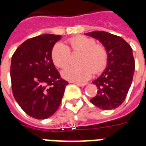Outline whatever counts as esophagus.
<instances>
[{"mask_svg":"<svg viewBox=\"0 0 146 146\" xmlns=\"http://www.w3.org/2000/svg\"><path fill=\"white\" fill-rule=\"evenodd\" d=\"M70 83H73L74 84H76V85L79 86V87H84V86H85L87 84L86 83H77V82H74V81H71Z\"/></svg>","mask_w":146,"mask_h":146,"instance_id":"obj_1","label":"esophagus"}]
</instances>
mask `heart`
<instances>
[{
  "mask_svg": "<svg viewBox=\"0 0 146 146\" xmlns=\"http://www.w3.org/2000/svg\"><path fill=\"white\" fill-rule=\"evenodd\" d=\"M70 48L62 43H57L51 51V58L58 68L67 66L70 60V51L80 52L79 66H71L62 72L64 78L74 82H84L91 78L92 73H101L106 66L108 54L101 44H96L95 40L84 36H77L68 40Z\"/></svg>",
  "mask_w": 146,
  "mask_h": 146,
  "instance_id": "obj_1",
  "label": "heart"
}]
</instances>
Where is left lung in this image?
<instances>
[{
	"label": "left lung",
	"mask_w": 146,
	"mask_h": 146,
	"mask_svg": "<svg viewBox=\"0 0 146 146\" xmlns=\"http://www.w3.org/2000/svg\"><path fill=\"white\" fill-rule=\"evenodd\" d=\"M85 34L98 40L108 54L106 69L92 82L98 91L90 101L102 110L116 109L124 102L131 85L135 67L131 47L122 37L104 31Z\"/></svg>",
	"instance_id": "8db88e82"
}]
</instances>
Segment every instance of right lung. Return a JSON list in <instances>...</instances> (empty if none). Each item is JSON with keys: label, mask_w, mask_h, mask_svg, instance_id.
<instances>
[{"label": "right lung", "mask_w": 146, "mask_h": 146, "mask_svg": "<svg viewBox=\"0 0 146 146\" xmlns=\"http://www.w3.org/2000/svg\"><path fill=\"white\" fill-rule=\"evenodd\" d=\"M61 36L43 34L28 39L11 57L13 95L24 112L35 119H47L57 111L69 84L61 78L51 58Z\"/></svg>", "instance_id": "right-lung-1"}]
</instances>
